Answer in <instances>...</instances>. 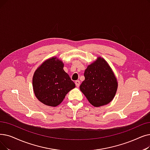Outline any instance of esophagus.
Wrapping results in <instances>:
<instances>
[{
	"instance_id": "obj_1",
	"label": "esophagus",
	"mask_w": 150,
	"mask_h": 150,
	"mask_svg": "<svg viewBox=\"0 0 150 150\" xmlns=\"http://www.w3.org/2000/svg\"><path fill=\"white\" fill-rule=\"evenodd\" d=\"M75 85H76V87H79V86H80V82L79 80L75 81Z\"/></svg>"
}]
</instances>
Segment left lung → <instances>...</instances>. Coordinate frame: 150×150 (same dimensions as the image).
I'll return each instance as SVG.
<instances>
[{
  "mask_svg": "<svg viewBox=\"0 0 150 150\" xmlns=\"http://www.w3.org/2000/svg\"><path fill=\"white\" fill-rule=\"evenodd\" d=\"M84 76L85 79L80 86V91L91 105L98 107L107 105L113 99L118 82L105 59L98 57L88 66Z\"/></svg>",
  "mask_w": 150,
  "mask_h": 150,
  "instance_id": "1",
  "label": "left lung"
}]
</instances>
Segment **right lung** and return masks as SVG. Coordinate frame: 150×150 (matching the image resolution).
<instances>
[{"label":"right lung","instance_id":"1","mask_svg":"<svg viewBox=\"0 0 150 150\" xmlns=\"http://www.w3.org/2000/svg\"><path fill=\"white\" fill-rule=\"evenodd\" d=\"M63 68L62 61L53 57L43 62L35 70L32 79L34 92L38 100L45 105H59L66 95L75 87Z\"/></svg>","mask_w":150,"mask_h":150}]
</instances>
